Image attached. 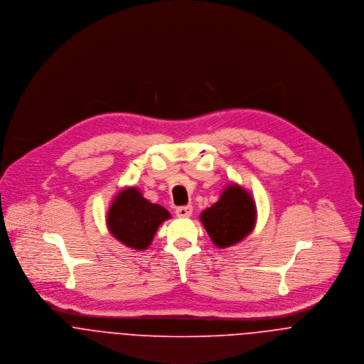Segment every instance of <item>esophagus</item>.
I'll return each instance as SVG.
<instances>
[{"instance_id": "34e87169", "label": "esophagus", "mask_w": 364, "mask_h": 364, "mask_svg": "<svg viewBox=\"0 0 364 364\" xmlns=\"http://www.w3.org/2000/svg\"><path fill=\"white\" fill-rule=\"evenodd\" d=\"M176 215L178 218H190L193 215V206L191 205H184V206H178L176 209Z\"/></svg>"}]
</instances>
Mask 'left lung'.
Here are the masks:
<instances>
[{"instance_id":"left-lung-1","label":"left lung","mask_w":364,"mask_h":364,"mask_svg":"<svg viewBox=\"0 0 364 364\" xmlns=\"http://www.w3.org/2000/svg\"><path fill=\"white\" fill-rule=\"evenodd\" d=\"M200 219L213 244L226 248L252 232L257 220L255 202L239 184H230L219 201L202 212Z\"/></svg>"}]
</instances>
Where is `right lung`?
<instances>
[{
	"label": "right lung",
	"instance_id": "add662e5",
	"mask_svg": "<svg viewBox=\"0 0 364 364\" xmlns=\"http://www.w3.org/2000/svg\"><path fill=\"white\" fill-rule=\"evenodd\" d=\"M170 219V213L158 203L145 200L135 187L122 190L107 212L110 233L132 250H145L151 245L158 228Z\"/></svg>",
	"mask_w": 364,
	"mask_h": 364
}]
</instances>
